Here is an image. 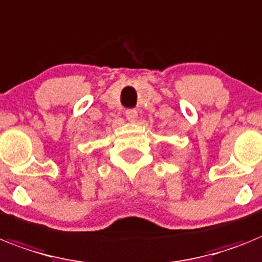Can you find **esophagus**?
<instances>
[{
	"label": "esophagus",
	"mask_w": 262,
	"mask_h": 262,
	"mask_svg": "<svg viewBox=\"0 0 262 262\" xmlns=\"http://www.w3.org/2000/svg\"><path fill=\"white\" fill-rule=\"evenodd\" d=\"M126 118L128 119V122H135L136 118H138V111L136 110H127Z\"/></svg>",
	"instance_id": "esophagus-1"
}]
</instances>
